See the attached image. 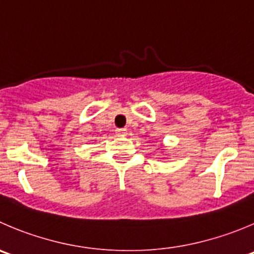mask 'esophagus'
Listing matches in <instances>:
<instances>
[{
	"label": "esophagus",
	"instance_id": "34e87169",
	"mask_svg": "<svg viewBox=\"0 0 254 254\" xmlns=\"http://www.w3.org/2000/svg\"><path fill=\"white\" fill-rule=\"evenodd\" d=\"M115 134H117L118 136H124V135H127V129H124V127H118V129L115 130Z\"/></svg>",
	"mask_w": 254,
	"mask_h": 254
}]
</instances>
